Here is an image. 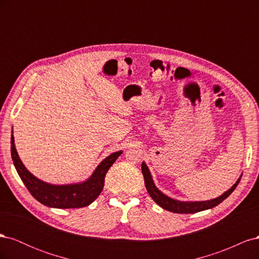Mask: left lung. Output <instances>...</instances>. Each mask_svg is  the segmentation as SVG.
<instances>
[{
    "label": "left lung",
    "instance_id": "obj_1",
    "mask_svg": "<svg viewBox=\"0 0 259 259\" xmlns=\"http://www.w3.org/2000/svg\"><path fill=\"white\" fill-rule=\"evenodd\" d=\"M142 171L144 175L147 190L149 194H150V197L154 200V202L158 203V204L164 209L173 211V213H178V214H193V213H198V211H201V210H205L211 207H215L216 205L219 204V203H222L225 199L228 198L229 195L233 192V190L236 189L238 184L240 183V179H239L228 191H226L223 195H221V197L213 200L202 201V202H182V201H176L166 197L165 194H163L158 188L154 186L150 171H149L145 163L142 164Z\"/></svg>",
    "mask_w": 259,
    "mask_h": 259
}]
</instances>
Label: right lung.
I'll return each mask as SVG.
<instances>
[{
	"label": "right lung",
	"mask_w": 259,
	"mask_h": 259,
	"mask_svg": "<svg viewBox=\"0 0 259 259\" xmlns=\"http://www.w3.org/2000/svg\"><path fill=\"white\" fill-rule=\"evenodd\" d=\"M11 152L14 165L17 173L25 184L29 192L42 204L55 208H77L90 205L100 194L104 188L105 176L122 151L109 155L101 162L90 179L82 184L55 186L41 182L40 179L29 173L20 161L14 144V136L11 138Z\"/></svg>",
	"instance_id": "1"
}]
</instances>
